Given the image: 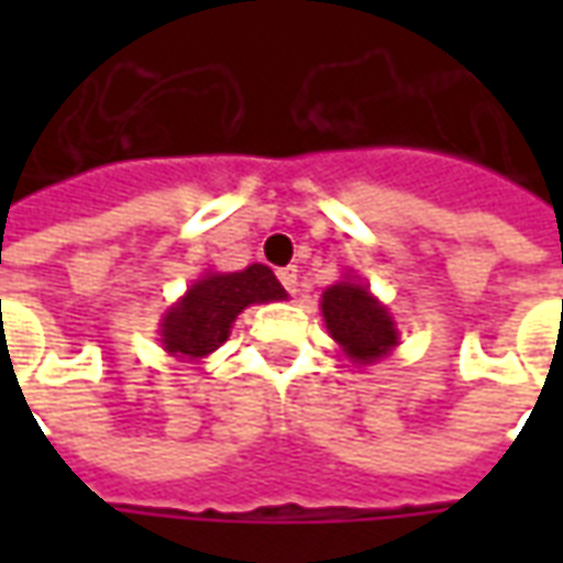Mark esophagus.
I'll use <instances>...</instances> for the list:
<instances>
[{
  "mask_svg": "<svg viewBox=\"0 0 563 563\" xmlns=\"http://www.w3.org/2000/svg\"><path fill=\"white\" fill-rule=\"evenodd\" d=\"M277 277H280L283 289L295 295V289H298V268H295V265H289V268H280L277 271Z\"/></svg>",
  "mask_w": 563,
  "mask_h": 563,
  "instance_id": "1",
  "label": "esophagus"
}]
</instances>
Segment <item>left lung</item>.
<instances>
[{"mask_svg":"<svg viewBox=\"0 0 563 563\" xmlns=\"http://www.w3.org/2000/svg\"><path fill=\"white\" fill-rule=\"evenodd\" d=\"M322 317H325L331 338L341 343L346 355L358 365L386 355L398 343L391 317L358 283H338L325 289Z\"/></svg>","mask_w":563,"mask_h":563,"instance_id":"left-lung-1","label":"left lung"}]
</instances>
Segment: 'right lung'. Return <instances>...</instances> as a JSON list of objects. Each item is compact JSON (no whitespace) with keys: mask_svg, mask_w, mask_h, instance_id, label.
<instances>
[{"mask_svg":"<svg viewBox=\"0 0 563 563\" xmlns=\"http://www.w3.org/2000/svg\"><path fill=\"white\" fill-rule=\"evenodd\" d=\"M286 298L280 280L265 265H250L234 274H208L198 280L162 322V343L168 353L201 358L225 343L234 317L250 305Z\"/></svg>","mask_w":563,"mask_h":563,"instance_id":"add662e5","label":"right lung"}]
</instances>
